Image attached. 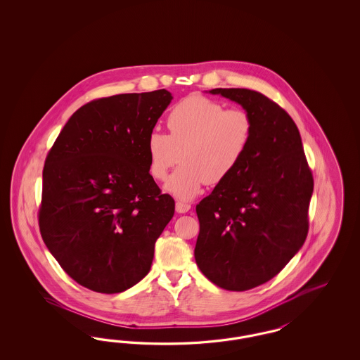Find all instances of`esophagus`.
Instances as JSON below:
<instances>
[{"label": "esophagus", "instance_id": "34e87169", "mask_svg": "<svg viewBox=\"0 0 360 360\" xmlns=\"http://www.w3.org/2000/svg\"><path fill=\"white\" fill-rule=\"evenodd\" d=\"M190 207H191V205L185 204V202H176V204H175V210H176L178 213H188V210H190Z\"/></svg>", "mask_w": 360, "mask_h": 360}]
</instances>
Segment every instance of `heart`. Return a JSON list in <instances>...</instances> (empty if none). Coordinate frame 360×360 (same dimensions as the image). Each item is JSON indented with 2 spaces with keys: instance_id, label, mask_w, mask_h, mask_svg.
Listing matches in <instances>:
<instances>
[{
  "instance_id": "b5f03b06",
  "label": "heart",
  "mask_w": 360,
  "mask_h": 360,
  "mask_svg": "<svg viewBox=\"0 0 360 360\" xmlns=\"http://www.w3.org/2000/svg\"><path fill=\"white\" fill-rule=\"evenodd\" d=\"M167 127L170 135L159 131L148 135V172L156 181H165L181 155L182 166L165 186L179 201L195 198L206 184H221L236 172L255 131L247 110L225 109L204 96H190L175 105Z\"/></svg>"
}]
</instances>
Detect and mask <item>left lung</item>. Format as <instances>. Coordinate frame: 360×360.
Listing matches in <instances>:
<instances>
[{
  "label": "left lung",
  "instance_id": "obj_1",
  "mask_svg": "<svg viewBox=\"0 0 360 360\" xmlns=\"http://www.w3.org/2000/svg\"><path fill=\"white\" fill-rule=\"evenodd\" d=\"M209 93L241 105L255 131L236 172L195 206L194 257L219 288L250 290L274 278L305 243L313 175L300 131L278 103L250 89Z\"/></svg>",
  "mask_w": 360,
  "mask_h": 360
}]
</instances>
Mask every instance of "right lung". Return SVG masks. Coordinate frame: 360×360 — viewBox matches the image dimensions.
<instances>
[{
	"label": "right lung",
	"mask_w": 360,
	"mask_h": 360,
	"mask_svg": "<svg viewBox=\"0 0 360 360\" xmlns=\"http://www.w3.org/2000/svg\"><path fill=\"white\" fill-rule=\"evenodd\" d=\"M172 100L162 89L86 103L47 155L40 233L60 267L90 290L125 291L151 269L175 202L150 175L146 150Z\"/></svg>",
	"instance_id": "1"
}]
</instances>
